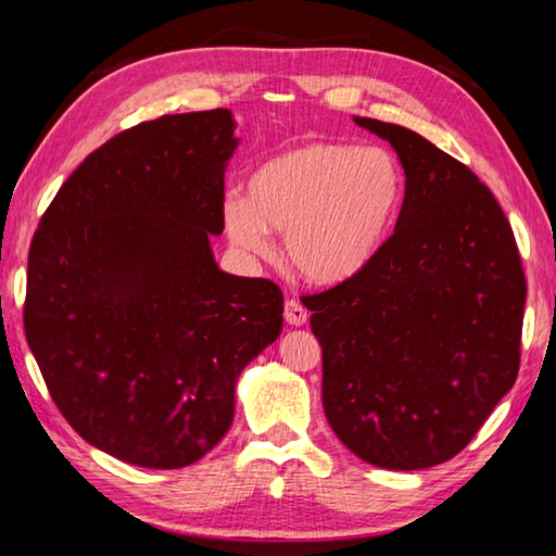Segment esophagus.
<instances>
[{
	"label": "esophagus",
	"mask_w": 556,
	"mask_h": 556,
	"mask_svg": "<svg viewBox=\"0 0 556 556\" xmlns=\"http://www.w3.org/2000/svg\"><path fill=\"white\" fill-rule=\"evenodd\" d=\"M285 318H287V324H291V326H304L306 318H308L306 306L301 304L299 299H287V304H285Z\"/></svg>",
	"instance_id": "34e87169"
}]
</instances>
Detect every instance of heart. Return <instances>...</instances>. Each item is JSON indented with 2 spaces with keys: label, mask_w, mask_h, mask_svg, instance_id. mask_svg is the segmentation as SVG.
Wrapping results in <instances>:
<instances>
[{
  "label": "heart",
  "mask_w": 556,
  "mask_h": 556,
  "mask_svg": "<svg viewBox=\"0 0 556 556\" xmlns=\"http://www.w3.org/2000/svg\"><path fill=\"white\" fill-rule=\"evenodd\" d=\"M404 168L382 147L306 142L269 156L252 172L248 199L223 203L235 248L267 255L269 232L301 277L341 285L370 265L397 223Z\"/></svg>",
  "instance_id": "b5f03b06"
}]
</instances>
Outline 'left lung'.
I'll list each match as a JSON object with an SVG mask.
<instances>
[{
	"label": "left lung",
	"mask_w": 556,
	"mask_h": 556,
	"mask_svg": "<svg viewBox=\"0 0 556 556\" xmlns=\"http://www.w3.org/2000/svg\"><path fill=\"white\" fill-rule=\"evenodd\" d=\"M388 139L407 186L368 267L306 294L324 351V412L357 458L392 470L454 458L520 370L527 281L491 188L417 131L353 117Z\"/></svg>",
	"instance_id": "left-lung-1"
}]
</instances>
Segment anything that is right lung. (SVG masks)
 Instances as JSON below:
<instances>
[{
    "label": "right lung",
    "instance_id": "add662e5",
    "mask_svg": "<svg viewBox=\"0 0 556 556\" xmlns=\"http://www.w3.org/2000/svg\"><path fill=\"white\" fill-rule=\"evenodd\" d=\"M230 110L164 115L86 156L34 232L24 331L65 421L105 454L184 468L232 425L235 382L281 333L269 279L225 275Z\"/></svg>",
    "mask_w": 556,
    "mask_h": 556
}]
</instances>
